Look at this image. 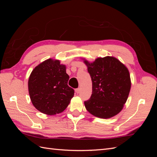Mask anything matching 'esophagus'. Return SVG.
I'll use <instances>...</instances> for the list:
<instances>
[{
	"label": "esophagus",
	"instance_id": "obj_1",
	"mask_svg": "<svg viewBox=\"0 0 157 157\" xmlns=\"http://www.w3.org/2000/svg\"><path fill=\"white\" fill-rule=\"evenodd\" d=\"M80 92V88H78L75 90V92L77 93V94H79Z\"/></svg>",
	"mask_w": 157,
	"mask_h": 157
}]
</instances>
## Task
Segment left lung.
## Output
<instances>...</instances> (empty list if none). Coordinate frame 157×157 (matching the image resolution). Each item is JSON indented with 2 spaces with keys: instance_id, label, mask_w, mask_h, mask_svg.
<instances>
[{
  "instance_id": "1",
  "label": "left lung",
  "mask_w": 157,
  "mask_h": 157,
  "mask_svg": "<svg viewBox=\"0 0 157 157\" xmlns=\"http://www.w3.org/2000/svg\"><path fill=\"white\" fill-rule=\"evenodd\" d=\"M92 82V94L84 101L86 110L101 118H110L124 107L131 88L129 71L113 56L98 58L93 62L82 58Z\"/></svg>"
}]
</instances>
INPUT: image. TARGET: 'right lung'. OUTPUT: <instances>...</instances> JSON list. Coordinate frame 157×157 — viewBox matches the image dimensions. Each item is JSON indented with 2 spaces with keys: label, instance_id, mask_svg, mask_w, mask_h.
Returning a JSON list of instances; mask_svg holds the SVG:
<instances>
[{
  "label": "right lung",
  "instance_id": "right-lung-1",
  "mask_svg": "<svg viewBox=\"0 0 157 157\" xmlns=\"http://www.w3.org/2000/svg\"><path fill=\"white\" fill-rule=\"evenodd\" d=\"M66 66L58 59H48L32 71L28 80L31 101L38 111L47 115L62 113L74 96L67 83Z\"/></svg>",
  "mask_w": 157,
  "mask_h": 157
}]
</instances>
